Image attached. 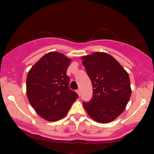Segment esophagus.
I'll return each mask as SVG.
<instances>
[{"label":"esophagus","mask_w":154,"mask_h":154,"mask_svg":"<svg viewBox=\"0 0 154 154\" xmlns=\"http://www.w3.org/2000/svg\"><path fill=\"white\" fill-rule=\"evenodd\" d=\"M76 92H77V94H79V96H81V90H77Z\"/></svg>","instance_id":"obj_1"}]
</instances>
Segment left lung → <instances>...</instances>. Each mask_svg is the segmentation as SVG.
<instances>
[{
	"label": "left lung",
	"instance_id": "left-lung-1",
	"mask_svg": "<svg viewBox=\"0 0 154 154\" xmlns=\"http://www.w3.org/2000/svg\"><path fill=\"white\" fill-rule=\"evenodd\" d=\"M82 60L93 88L91 100L83 102L84 108L96 122L108 123L121 114L130 100L129 75L112 56L105 52H94Z\"/></svg>",
	"mask_w": 154,
	"mask_h": 154
}]
</instances>
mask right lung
<instances>
[{
  "instance_id": "right-lung-1",
  "label": "right lung",
  "mask_w": 154,
  "mask_h": 154,
  "mask_svg": "<svg viewBox=\"0 0 154 154\" xmlns=\"http://www.w3.org/2000/svg\"><path fill=\"white\" fill-rule=\"evenodd\" d=\"M70 59L51 52L40 59L29 71L26 94L35 111L43 119L57 121L66 114L79 97L69 87L66 70Z\"/></svg>"
}]
</instances>
